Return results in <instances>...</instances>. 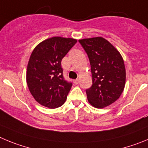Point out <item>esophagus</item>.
<instances>
[{"label": "esophagus", "mask_w": 148, "mask_h": 148, "mask_svg": "<svg viewBox=\"0 0 148 148\" xmlns=\"http://www.w3.org/2000/svg\"><path fill=\"white\" fill-rule=\"evenodd\" d=\"M74 84H75V85H77V84H79V79H74Z\"/></svg>", "instance_id": "34e87169"}]
</instances>
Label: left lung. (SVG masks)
Here are the masks:
<instances>
[{"mask_svg": "<svg viewBox=\"0 0 148 148\" xmlns=\"http://www.w3.org/2000/svg\"><path fill=\"white\" fill-rule=\"evenodd\" d=\"M88 57L92 86L86 89L89 103L102 108L119 99L125 85V68L122 56L107 40L97 37L79 40Z\"/></svg>", "mask_w": 148, "mask_h": 148, "instance_id": "1", "label": "left lung"}]
</instances>
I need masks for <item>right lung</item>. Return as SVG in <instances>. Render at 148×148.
<instances>
[{
	"label": "right lung",
	"mask_w": 148,
	"mask_h": 148,
	"mask_svg": "<svg viewBox=\"0 0 148 148\" xmlns=\"http://www.w3.org/2000/svg\"><path fill=\"white\" fill-rule=\"evenodd\" d=\"M77 40L54 37L41 42L33 50L26 72V82L38 103L57 108L66 102L72 83L66 80L61 66L62 58Z\"/></svg>",
	"instance_id": "right-lung-1"
}]
</instances>
